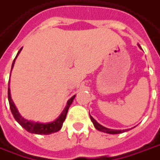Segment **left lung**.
<instances>
[{
  "label": "left lung",
  "instance_id": "left-lung-1",
  "mask_svg": "<svg viewBox=\"0 0 160 160\" xmlns=\"http://www.w3.org/2000/svg\"><path fill=\"white\" fill-rule=\"evenodd\" d=\"M139 47H141L140 46H139ZM90 118L92 119V121L93 123L94 126H95V128L97 130H98V131H102V132H106V133H108V134H119V133H122V132L129 131V130H111V129L106 128V127H104V126L101 125L100 124H98L91 115H90Z\"/></svg>",
  "mask_w": 160,
  "mask_h": 160
}]
</instances>
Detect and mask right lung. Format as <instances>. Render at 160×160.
Returning a JSON list of instances; mask_svg holds the SVG:
<instances>
[{"instance_id": "1", "label": "right lung", "mask_w": 160, "mask_h": 160, "mask_svg": "<svg viewBox=\"0 0 160 160\" xmlns=\"http://www.w3.org/2000/svg\"><path fill=\"white\" fill-rule=\"evenodd\" d=\"M23 48V47H22ZM22 48L18 51L17 56L19 54V52L22 50ZM14 58L13 62H12V68L13 67L14 62H15V59ZM75 96L72 97V98L68 101V103H67V106L65 108V109L62 111V113H61V115L58 118V119L53 121V122L51 123H47V124H41V123L38 122H33V121H29L27 119H23V117H21V115L19 114V113L18 112L17 108L14 105L13 102L12 100L10 95V89L8 88V101H9V105H10L11 111H12V113L13 115L14 119L17 120L18 122L19 123L20 125H22L23 128L25 129L26 131H29L30 133H35V134H41V135H48L52 134V133H54V132H57L60 129L62 128V125L63 121L66 119V116H67V113H68V110L69 108V106L72 103V102L74 100V98Z\"/></svg>"}]
</instances>
